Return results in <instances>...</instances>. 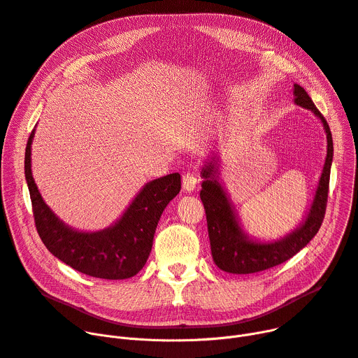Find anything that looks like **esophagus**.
I'll return each instance as SVG.
<instances>
[{"label": "esophagus", "mask_w": 358, "mask_h": 358, "mask_svg": "<svg viewBox=\"0 0 358 358\" xmlns=\"http://www.w3.org/2000/svg\"><path fill=\"white\" fill-rule=\"evenodd\" d=\"M198 175L195 172H187L182 178V187L185 192H192L195 191V187L198 185Z\"/></svg>", "instance_id": "1"}]
</instances>
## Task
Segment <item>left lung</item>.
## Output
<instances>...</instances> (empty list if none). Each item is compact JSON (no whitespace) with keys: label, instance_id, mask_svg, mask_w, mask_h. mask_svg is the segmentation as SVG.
I'll return each mask as SVG.
<instances>
[{"label":"left lung","instance_id":"1","mask_svg":"<svg viewBox=\"0 0 358 358\" xmlns=\"http://www.w3.org/2000/svg\"><path fill=\"white\" fill-rule=\"evenodd\" d=\"M295 103L299 107L310 110L324 124L327 133V159L320 178V183L315 192L312 206L305 221L290 234L282 240L273 243H260L247 237L243 231L234 208L227 196V192L218 180V163L215 156L209 159L202 167V191L201 201L205 208L208 236L211 243V253L215 264L234 275H248L270 267L282 264L301 251L320 231L327 209L329 173L334 155L332 136L329 125L320 110L315 107L308 92L295 83L293 85Z\"/></svg>","mask_w":358,"mask_h":358}]
</instances>
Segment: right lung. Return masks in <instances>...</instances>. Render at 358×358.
Listing matches in <instances>:
<instances>
[{
    "label": "right lung",
    "instance_id": "add662e5",
    "mask_svg": "<svg viewBox=\"0 0 358 358\" xmlns=\"http://www.w3.org/2000/svg\"><path fill=\"white\" fill-rule=\"evenodd\" d=\"M33 137L34 130L27 140L24 175L37 233L46 248L83 275L108 280L136 276L150 256L162 213L180 191V175L171 173L145 183L114 225L83 233L62 222L41 198L31 175Z\"/></svg>",
    "mask_w": 358,
    "mask_h": 358
}]
</instances>
